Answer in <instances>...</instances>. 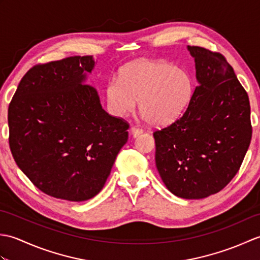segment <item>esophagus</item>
I'll return each mask as SVG.
<instances>
[{
  "label": "esophagus",
  "instance_id": "esophagus-1",
  "mask_svg": "<svg viewBox=\"0 0 260 260\" xmlns=\"http://www.w3.org/2000/svg\"><path fill=\"white\" fill-rule=\"evenodd\" d=\"M131 132H132V134H133V136L136 137V136H139L143 133V129L140 128V127H137V126H133L131 128Z\"/></svg>",
  "mask_w": 260,
  "mask_h": 260
}]
</instances>
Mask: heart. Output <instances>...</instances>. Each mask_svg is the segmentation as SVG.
Segmentation results:
<instances>
[{
  "instance_id": "1",
  "label": "heart",
  "mask_w": 260,
  "mask_h": 260,
  "mask_svg": "<svg viewBox=\"0 0 260 260\" xmlns=\"http://www.w3.org/2000/svg\"><path fill=\"white\" fill-rule=\"evenodd\" d=\"M193 95V81L184 68L165 61L140 60L121 71L120 81L106 87L108 107L116 116L135 112L152 125H165L179 118Z\"/></svg>"
}]
</instances>
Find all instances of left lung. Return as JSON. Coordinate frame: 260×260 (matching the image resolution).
I'll return each mask as SVG.
<instances>
[{
	"instance_id": "obj_1",
	"label": "left lung",
	"mask_w": 260,
	"mask_h": 260,
	"mask_svg": "<svg viewBox=\"0 0 260 260\" xmlns=\"http://www.w3.org/2000/svg\"><path fill=\"white\" fill-rule=\"evenodd\" d=\"M187 50L199 85L183 115L153 133L155 163L173 194L203 199L221 191L240 169L251 141L250 104L221 53Z\"/></svg>"
}]
</instances>
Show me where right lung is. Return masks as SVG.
<instances>
[{"mask_svg":"<svg viewBox=\"0 0 260 260\" xmlns=\"http://www.w3.org/2000/svg\"><path fill=\"white\" fill-rule=\"evenodd\" d=\"M92 56L36 64L9 105V144L15 163L39 190L68 201L98 194L128 123L103 109L95 88L84 85Z\"/></svg>","mask_w":260,"mask_h":260,"instance_id":"1","label":"right lung"}]
</instances>
